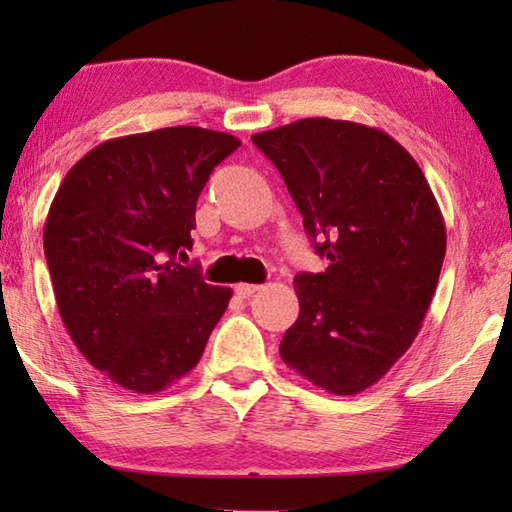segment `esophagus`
Instances as JSON below:
<instances>
[{
  "mask_svg": "<svg viewBox=\"0 0 512 512\" xmlns=\"http://www.w3.org/2000/svg\"><path fill=\"white\" fill-rule=\"evenodd\" d=\"M262 287H257V284H237L235 287V293L239 298H250L253 293H257Z\"/></svg>",
  "mask_w": 512,
  "mask_h": 512,
  "instance_id": "obj_1",
  "label": "esophagus"
}]
</instances>
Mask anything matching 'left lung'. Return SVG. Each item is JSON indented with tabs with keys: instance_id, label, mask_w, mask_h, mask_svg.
<instances>
[{
	"instance_id": "obj_1",
	"label": "left lung",
	"mask_w": 512,
	"mask_h": 512,
	"mask_svg": "<svg viewBox=\"0 0 512 512\" xmlns=\"http://www.w3.org/2000/svg\"><path fill=\"white\" fill-rule=\"evenodd\" d=\"M302 214L323 273L296 275L300 316L284 363L357 395L411 348L445 259V221L418 162L391 135L309 117L253 135Z\"/></svg>"
}]
</instances>
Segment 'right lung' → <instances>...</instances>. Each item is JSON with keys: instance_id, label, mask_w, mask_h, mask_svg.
<instances>
[{"instance_id": "obj_1", "label": "right lung", "mask_w": 512, "mask_h": 512, "mask_svg": "<svg viewBox=\"0 0 512 512\" xmlns=\"http://www.w3.org/2000/svg\"><path fill=\"white\" fill-rule=\"evenodd\" d=\"M228 133L171 126L115 137L67 171L45 223L56 305L76 348L121 388L158 393L203 357L232 291L183 266L196 201Z\"/></svg>"}]
</instances>
